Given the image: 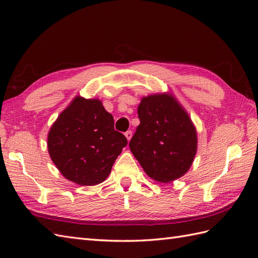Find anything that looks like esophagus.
Instances as JSON below:
<instances>
[{"mask_svg": "<svg viewBox=\"0 0 258 258\" xmlns=\"http://www.w3.org/2000/svg\"><path fill=\"white\" fill-rule=\"evenodd\" d=\"M132 135H133L132 131H127V132H125V136H126V139H127V141L132 139Z\"/></svg>", "mask_w": 258, "mask_h": 258, "instance_id": "1", "label": "esophagus"}]
</instances>
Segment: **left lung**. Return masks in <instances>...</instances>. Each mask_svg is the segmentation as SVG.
Here are the masks:
<instances>
[{
  "label": "left lung",
  "mask_w": 258,
  "mask_h": 258,
  "mask_svg": "<svg viewBox=\"0 0 258 258\" xmlns=\"http://www.w3.org/2000/svg\"><path fill=\"white\" fill-rule=\"evenodd\" d=\"M140 125L130 149L145 173L169 183L188 171L196 154V131L174 97L167 94L144 97L138 108Z\"/></svg>",
  "instance_id": "8db88e82"
}]
</instances>
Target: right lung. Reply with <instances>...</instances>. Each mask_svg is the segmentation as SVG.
<instances>
[{"label": "right lung", "instance_id": "1", "mask_svg": "<svg viewBox=\"0 0 258 258\" xmlns=\"http://www.w3.org/2000/svg\"><path fill=\"white\" fill-rule=\"evenodd\" d=\"M127 145L98 100L75 97L59 114L47 138L48 153L65 178L80 185L102 183Z\"/></svg>", "mask_w": 258, "mask_h": 258}]
</instances>
